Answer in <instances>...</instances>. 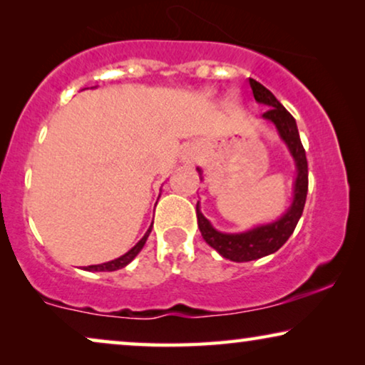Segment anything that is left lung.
<instances>
[{
    "label": "left lung",
    "mask_w": 365,
    "mask_h": 365,
    "mask_svg": "<svg viewBox=\"0 0 365 365\" xmlns=\"http://www.w3.org/2000/svg\"><path fill=\"white\" fill-rule=\"evenodd\" d=\"M249 84L252 88L254 99L257 103L264 104L269 109L262 114L264 119L271 121L274 126L277 128L279 136L286 146L291 151V156L296 163L297 168V178L294 182V199L292 204L289 206L286 212L282 214L277 221L271 224H262L254 229H249L246 232H219L211 226V222L202 216L201 209H199V202L196 204V216H197V226L201 231L204 241L209 246L221 254L222 257L229 259L234 262H247V261H256L269 254H274L279 251L291 234L296 229L299 219L302 216L304 204H306L307 197V159L306 151L299 138L297 124L296 119L292 118V114L277 101L276 96L269 91L267 88H264L261 83H257L256 79L249 78ZM199 174L201 169L197 168Z\"/></svg>",
    "instance_id": "1"
}]
</instances>
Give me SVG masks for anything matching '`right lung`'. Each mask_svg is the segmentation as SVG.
Masks as SVG:
<instances>
[{"label": "right lung", "mask_w": 365, "mask_h": 365, "mask_svg": "<svg viewBox=\"0 0 365 365\" xmlns=\"http://www.w3.org/2000/svg\"><path fill=\"white\" fill-rule=\"evenodd\" d=\"M151 227H153V224H151ZM151 227L148 229L146 231V234H144L143 236V239L141 241H139L136 246H134L133 249H129V251L124 254V256H121V257H118V259H114V261H109V262H104V264H98V266H88V267H84V271H94V272H111V271H118V269H123V267H126L129 262L133 261L134 257L138 256L139 252H141V249L144 247V244H146V241H148V237H149V234H151Z\"/></svg>", "instance_id": "1"}]
</instances>
